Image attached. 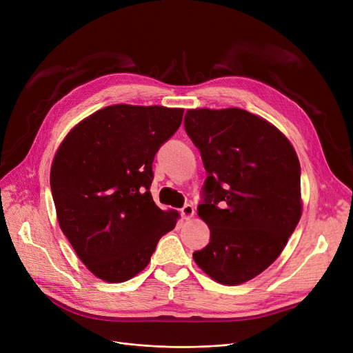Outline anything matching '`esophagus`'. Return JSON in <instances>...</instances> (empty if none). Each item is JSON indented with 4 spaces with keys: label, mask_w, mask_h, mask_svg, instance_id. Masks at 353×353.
Wrapping results in <instances>:
<instances>
[{
    "label": "esophagus",
    "mask_w": 353,
    "mask_h": 353,
    "mask_svg": "<svg viewBox=\"0 0 353 353\" xmlns=\"http://www.w3.org/2000/svg\"><path fill=\"white\" fill-rule=\"evenodd\" d=\"M180 214H181V216H183L184 219H190L191 216L194 215V207L191 205V204H185V205L180 210Z\"/></svg>",
    "instance_id": "34e87169"
}]
</instances>
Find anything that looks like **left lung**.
Returning <instances> with one entry per match:
<instances>
[{
    "label": "left lung",
    "mask_w": 353,
    "mask_h": 353,
    "mask_svg": "<svg viewBox=\"0 0 353 353\" xmlns=\"http://www.w3.org/2000/svg\"><path fill=\"white\" fill-rule=\"evenodd\" d=\"M184 130L200 150L207 179L197 214L210 243L196 263L221 284L268 269L301 216L296 150L272 123L245 110H188Z\"/></svg>",
    "instance_id": "8db88e82"
}]
</instances>
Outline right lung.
Masks as SVG:
<instances>
[{
	"mask_svg": "<svg viewBox=\"0 0 353 353\" xmlns=\"http://www.w3.org/2000/svg\"><path fill=\"white\" fill-rule=\"evenodd\" d=\"M184 110L111 105L81 121L60 145L50 188L59 225L101 280L132 279L150 262L179 214L150 194L154 154L179 130Z\"/></svg>",
	"mask_w": 353,
	"mask_h": 353,
	"instance_id": "right-lung-1",
	"label": "right lung"
}]
</instances>
